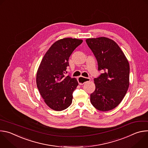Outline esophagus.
<instances>
[{"label":"esophagus","mask_w":148,"mask_h":148,"mask_svg":"<svg viewBox=\"0 0 148 148\" xmlns=\"http://www.w3.org/2000/svg\"><path fill=\"white\" fill-rule=\"evenodd\" d=\"M77 80H78V84H79L80 86H81V85H83L84 84L86 83L87 82L90 81V78H86V77H79L77 78Z\"/></svg>","instance_id":"esophagus-1"}]
</instances>
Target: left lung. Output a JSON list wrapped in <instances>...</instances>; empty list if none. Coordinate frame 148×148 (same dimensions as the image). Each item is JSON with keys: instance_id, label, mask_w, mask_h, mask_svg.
<instances>
[{"instance_id": "obj_1", "label": "left lung", "mask_w": 148, "mask_h": 148, "mask_svg": "<svg viewBox=\"0 0 148 148\" xmlns=\"http://www.w3.org/2000/svg\"><path fill=\"white\" fill-rule=\"evenodd\" d=\"M86 41L97 60L98 70L103 72L94 79L95 90L90 95L91 102L99 111L112 110L121 103L128 90L129 62L112 39L101 37Z\"/></svg>"}]
</instances>
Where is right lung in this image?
Returning a JSON list of instances; mask_svg holds the SVG:
<instances>
[{"mask_svg":"<svg viewBox=\"0 0 148 148\" xmlns=\"http://www.w3.org/2000/svg\"><path fill=\"white\" fill-rule=\"evenodd\" d=\"M82 40L64 38L57 40L42 59L36 74V84L41 96L51 109L60 111L72 103L73 92L78 83L76 78L66 76L69 59Z\"/></svg>","mask_w":148,"mask_h":148,"instance_id":"1","label":"right lung"}]
</instances>
